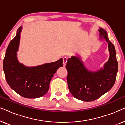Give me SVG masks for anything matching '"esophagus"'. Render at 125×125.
<instances>
[{
  "instance_id": "1",
  "label": "esophagus",
  "mask_w": 125,
  "mask_h": 125,
  "mask_svg": "<svg viewBox=\"0 0 125 125\" xmlns=\"http://www.w3.org/2000/svg\"><path fill=\"white\" fill-rule=\"evenodd\" d=\"M67 61H68V57H64L63 58V65H64V66H65L66 62H67Z\"/></svg>"
}]
</instances>
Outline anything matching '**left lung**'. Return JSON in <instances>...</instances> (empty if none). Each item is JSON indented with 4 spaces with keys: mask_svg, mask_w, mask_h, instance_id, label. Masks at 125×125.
<instances>
[{
    "mask_svg": "<svg viewBox=\"0 0 125 125\" xmlns=\"http://www.w3.org/2000/svg\"><path fill=\"white\" fill-rule=\"evenodd\" d=\"M101 39L108 42L110 57L104 69L93 72L89 71L79 57L72 56L68 59V88L73 97L83 101H93L108 92L115 83L118 72V62L115 48L109 40L106 32L100 28Z\"/></svg>",
    "mask_w": 125,
    "mask_h": 125,
    "instance_id": "1",
    "label": "left lung"
}]
</instances>
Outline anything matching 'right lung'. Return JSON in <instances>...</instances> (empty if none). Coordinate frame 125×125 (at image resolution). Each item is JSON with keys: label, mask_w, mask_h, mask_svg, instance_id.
Returning a JSON list of instances; mask_svg holds the SVG:
<instances>
[{"label": "right lung", "mask_w": 125, "mask_h": 125, "mask_svg": "<svg viewBox=\"0 0 125 125\" xmlns=\"http://www.w3.org/2000/svg\"><path fill=\"white\" fill-rule=\"evenodd\" d=\"M21 27L10 42L3 60V70L9 86L21 96L36 98L48 91L49 83L57 69L63 66V59L35 67H27L19 62L16 57Z\"/></svg>", "instance_id": "right-lung-1"}]
</instances>
